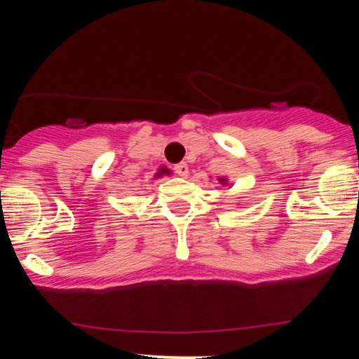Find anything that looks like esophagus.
<instances>
[{
  "label": "esophagus",
  "instance_id": "1",
  "mask_svg": "<svg viewBox=\"0 0 359 359\" xmlns=\"http://www.w3.org/2000/svg\"><path fill=\"white\" fill-rule=\"evenodd\" d=\"M174 170H175V174L180 175V177H187L189 175L187 163H179V165L174 167Z\"/></svg>",
  "mask_w": 359,
  "mask_h": 359
}]
</instances>
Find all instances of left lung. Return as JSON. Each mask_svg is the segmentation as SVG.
<instances>
[{
  "label": "left lung",
  "instance_id": "1",
  "mask_svg": "<svg viewBox=\"0 0 359 359\" xmlns=\"http://www.w3.org/2000/svg\"><path fill=\"white\" fill-rule=\"evenodd\" d=\"M217 180H219V182H221V184H224V185L228 184V179H226V177H219V179H217Z\"/></svg>",
  "mask_w": 359,
  "mask_h": 359
}]
</instances>
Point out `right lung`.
I'll return each instance as SVG.
<instances>
[{
	"label": "right lung",
	"instance_id": "obj_1",
	"mask_svg": "<svg viewBox=\"0 0 359 359\" xmlns=\"http://www.w3.org/2000/svg\"><path fill=\"white\" fill-rule=\"evenodd\" d=\"M170 174H172L170 168H167V167H160V168H158V172H156L154 179H158V177H162V175H170Z\"/></svg>",
	"mask_w": 359,
	"mask_h": 359
}]
</instances>
